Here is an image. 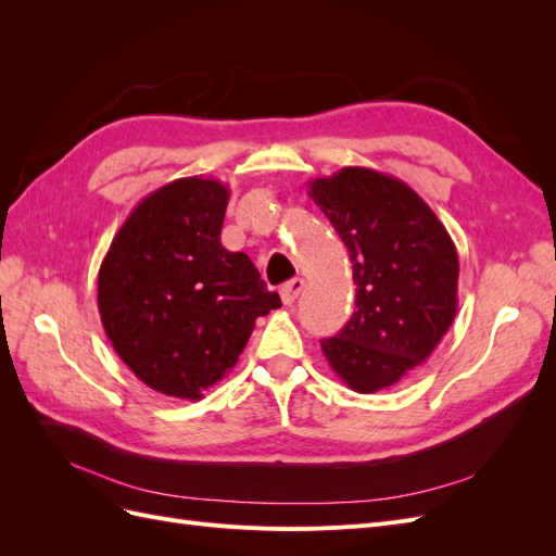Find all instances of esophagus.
Instances as JSON below:
<instances>
[{"label": "esophagus", "instance_id": "34e87169", "mask_svg": "<svg viewBox=\"0 0 556 556\" xmlns=\"http://www.w3.org/2000/svg\"><path fill=\"white\" fill-rule=\"evenodd\" d=\"M304 288H306V280L304 278H294V280H290V282H285L282 288H280V296H282V304L285 306H292L294 301H296V296L304 292Z\"/></svg>", "mask_w": 556, "mask_h": 556}]
</instances>
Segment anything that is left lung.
<instances>
[{"label":"left lung","instance_id":"left-lung-1","mask_svg":"<svg viewBox=\"0 0 556 556\" xmlns=\"http://www.w3.org/2000/svg\"><path fill=\"white\" fill-rule=\"evenodd\" d=\"M352 262L355 313L323 352L350 390L374 394L429 359L457 315L459 257L406 182L366 166L308 180Z\"/></svg>","mask_w":556,"mask_h":556}]
</instances>
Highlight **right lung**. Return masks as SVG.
Segmentation results:
<instances>
[{
	"label": "right lung",
	"mask_w": 556,
	"mask_h": 556,
	"mask_svg": "<svg viewBox=\"0 0 556 556\" xmlns=\"http://www.w3.org/2000/svg\"><path fill=\"white\" fill-rule=\"evenodd\" d=\"M229 188L178 178L141 199L99 266L97 306L141 382L197 401L239 362L255 319L280 308L245 252L220 243Z\"/></svg>",
	"instance_id": "obj_1"
}]
</instances>
